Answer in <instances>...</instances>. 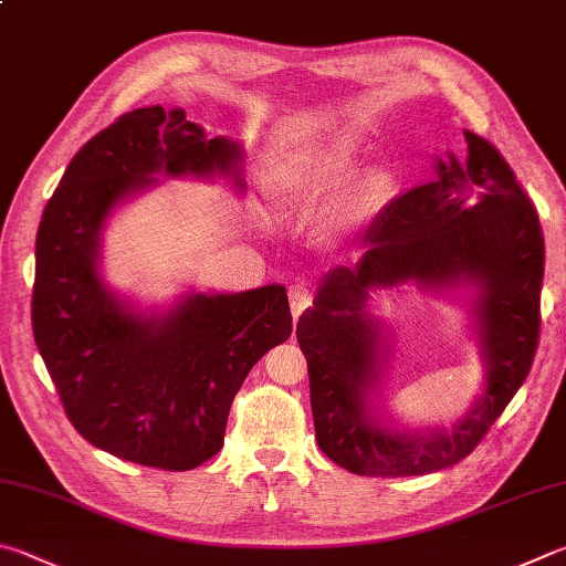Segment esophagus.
Listing matches in <instances>:
<instances>
[{
    "mask_svg": "<svg viewBox=\"0 0 566 566\" xmlns=\"http://www.w3.org/2000/svg\"><path fill=\"white\" fill-rule=\"evenodd\" d=\"M312 302H314V294H312V290H306L304 284H292L290 286V306H292L294 318L302 316L306 310H310Z\"/></svg>",
    "mask_w": 566,
    "mask_h": 566,
    "instance_id": "esophagus-1",
    "label": "esophagus"
}]
</instances>
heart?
I'll use <instances>...</instances> for the list:
<instances>
[{"mask_svg": "<svg viewBox=\"0 0 566 566\" xmlns=\"http://www.w3.org/2000/svg\"><path fill=\"white\" fill-rule=\"evenodd\" d=\"M361 158V146L352 138H334L282 156L272 168V192L286 205H312L334 192ZM396 172L378 166L366 170L334 200L326 214L328 230L352 232L366 228L396 198Z\"/></svg>", "mask_w": 566, "mask_h": 566, "instance_id": "heart-1", "label": "heart"}]
</instances>
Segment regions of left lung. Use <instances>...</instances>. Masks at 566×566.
<instances>
[{
  "mask_svg": "<svg viewBox=\"0 0 566 566\" xmlns=\"http://www.w3.org/2000/svg\"><path fill=\"white\" fill-rule=\"evenodd\" d=\"M465 166L438 160L436 180L390 202L366 234L361 262L328 274L314 310L296 324L310 368L316 443L356 475H426L468 458L525 384L539 346V214L502 153L478 133L465 130ZM408 279L481 284L486 396L455 429L428 437L394 434L365 410L380 331L365 312V296L376 285Z\"/></svg>",
  "mask_w": 566,
  "mask_h": 566,
  "instance_id": "8db88e82",
  "label": "left lung"
}]
</instances>
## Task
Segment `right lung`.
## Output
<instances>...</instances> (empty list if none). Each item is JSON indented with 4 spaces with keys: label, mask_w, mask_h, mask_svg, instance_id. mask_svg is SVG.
Instances as JSON below:
<instances>
[{
    "label": "right lung",
    "mask_w": 566,
    "mask_h": 566,
    "mask_svg": "<svg viewBox=\"0 0 566 566\" xmlns=\"http://www.w3.org/2000/svg\"><path fill=\"white\" fill-rule=\"evenodd\" d=\"M240 146L208 138L163 106L123 113L74 158L36 232L32 328L61 406L91 446L158 470L220 453L230 406L250 368L292 336L280 284L192 294L166 318H140L96 274L98 234L130 190L156 176L230 172Z\"/></svg>",
    "instance_id": "obj_1"
}]
</instances>
